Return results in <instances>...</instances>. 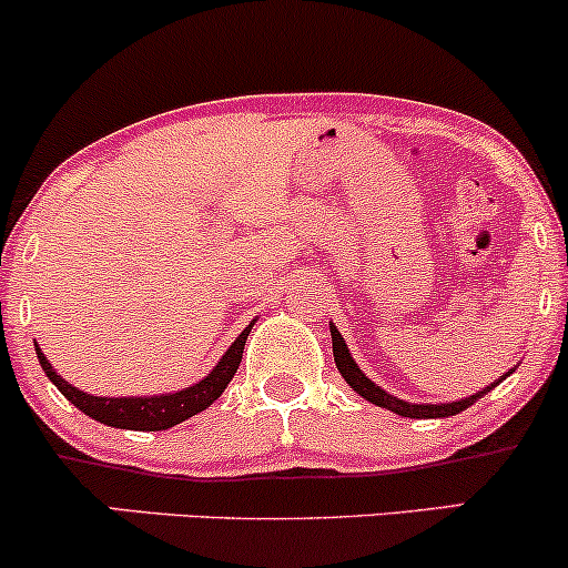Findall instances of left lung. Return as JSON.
<instances>
[{
  "label": "left lung",
  "mask_w": 568,
  "mask_h": 568,
  "mask_svg": "<svg viewBox=\"0 0 568 568\" xmlns=\"http://www.w3.org/2000/svg\"><path fill=\"white\" fill-rule=\"evenodd\" d=\"M329 333H333L335 365H337V369H341L343 378L348 381V386H352L356 394H362V397H365L367 403H373V405H378V407H386V410L397 413V416H405V418H448V416H456V413L467 410L469 405H475L477 399L483 397V394L490 392V388H494V386H499V381H505L507 375H509L507 373L505 378H499V381H496V384H490L488 388H483V392L473 394V397L462 399V403H450V405H410V403H403V399L392 397V394H386L384 388L375 386L373 381H369L367 375L362 373L359 367H356L354 356L348 354L346 341H343L341 333H337L335 327H329Z\"/></svg>",
  "instance_id": "left-lung-1"
}]
</instances>
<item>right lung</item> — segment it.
<instances>
[{"label": "right lung", "instance_id": "add662e5", "mask_svg": "<svg viewBox=\"0 0 568 568\" xmlns=\"http://www.w3.org/2000/svg\"><path fill=\"white\" fill-rule=\"evenodd\" d=\"M252 324L244 329L225 356L220 359L212 373L201 381V384L184 388V392L169 394V397H91V394L80 392L78 386L67 384L53 367H50L48 356L42 354V348H37V359L44 369L50 381L59 386V392L69 399L74 407H80L85 416L95 418V422L114 426V429H133V432H163L169 426L182 424L184 418L195 416L203 407H209L225 392V386L231 384L235 369L241 365V356H244L246 335H250Z\"/></svg>", "mask_w": 568, "mask_h": 568}]
</instances>
